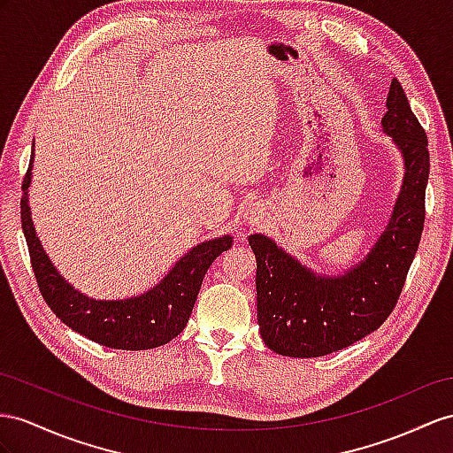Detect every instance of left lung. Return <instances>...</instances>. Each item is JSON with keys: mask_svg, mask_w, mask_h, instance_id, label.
Here are the masks:
<instances>
[{"mask_svg": "<svg viewBox=\"0 0 453 453\" xmlns=\"http://www.w3.org/2000/svg\"><path fill=\"white\" fill-rule=\"evenodd\" d=\"M382 132L403 157L405 176L387 229L367 257L342 275H316L265 235L254 234L260 334L270 350L318 357L362 341L396 306L425 226L428 142L403 88L390 82Z\"/></svg>", "mask_w": 453, "mask_h": 453, "instance_id": "8db88e82", "label": "left lung"}]
</instances>
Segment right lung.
I'll list each match as a JSON object with an SVG mask.
<instances>
[{"mask_svg": "<svg viewBox=\"0 0 453 453\" xmlns=\"http://www.w3.org/2000/svg\"><path fill=\"white\" fill-rule=\"evenodd\" d=\"M32 162L34 150L22 181L25 195L20 199V222L40 293L53 314L89 341L119 350H147L178 337L188 326L204 273L219 254L231 249V237H216L193 247L162 277L158 285L150 287L143 295L124 300L89 298L66 283L65 277L55 270L34 231L28 206Z\"/></svg>", "mask_w": 453, "mask_h": 453, "instance_id": "obj_1", "label": "right lung"}]
</instances>
